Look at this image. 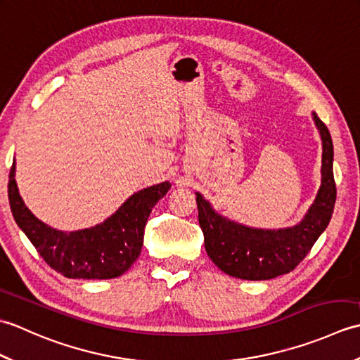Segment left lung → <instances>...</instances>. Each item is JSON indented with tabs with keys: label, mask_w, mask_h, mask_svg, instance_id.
Returning <instances> with one entry per match:
<instances>
[{
	"label": "left lung",
	"mask_w": 360,
	"mask_h": 360,
	"mask_svg": "<svg viewBox=\"0 0 360 360\" xmlns=\"http://www.w3.org/2000/svg\"><path fill=\"white\" fill-rule=\"evenodd\" d=\"M322 136V186L307 217L294 227L262 231L232 223L213 210L196 193L198 218L207 255L221 271L241 280H271L294 271L330 223L335 202L333 141L326 125L314 112Z\"/></svg>",
	"instance_id": "left-lung-1"
}]
</instances>
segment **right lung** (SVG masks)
<instances>
[{
  "label": "right lung",
  "instance_id": "1",
  "mask_svg": "<svg viewBox=\"0 0 360 360\" xmlns=\"http://www.w3.org/2000/svg\"><path fill=\"white\" fill-rule=\"evenodd\" d=\"M9 174V202L13 218L38 254L53 271L68 278L106 280L128 271L141 255L143 229L151 209L172 186L168 182L143 188L122 204L105 223L77 232H60L38 221L22 202Z\"/></svg>",
  "mask_w": 360,
  "mask_h": 360
}]
</instances>
